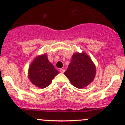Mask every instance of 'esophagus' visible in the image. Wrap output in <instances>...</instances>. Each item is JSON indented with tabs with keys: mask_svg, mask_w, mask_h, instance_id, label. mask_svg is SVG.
Instances as JSON below:
<instances>
[{
	"mask_svg": "<svg viewBox=\"0 0 125 125\" xmlns=\"http://www.w3.org/2000/svg\"><path fill=\"white\" fill-rule=\"evenodd\" d=\"M60 72L61 73H64V70L63 69H61L59 70Z\"/></svg>",
	"mask_w": 125,
	"mask_h": 125,
	"instance_id": "esophagus-1",
	"label": "esophagus"
}]
</instances>
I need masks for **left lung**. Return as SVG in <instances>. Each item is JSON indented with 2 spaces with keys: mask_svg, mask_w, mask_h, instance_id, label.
Returning a JSON list of instances; mask_svg holds the SVG:
<instances>
[{
  "mask_svg": "<svg viewBox=\"0 0 125 125\" xmlns=\"http://www.w3.org/2000/svg\"><path fill=\"white\" fill-rule=\"evenodd\" d=\"M96 66L85 52L73 54L71 62L64 73L72 84L79 89L87 86L95 77Z\"/></svg>",
  "mask_w": 125,
  "mask_h": 125,
  "instance_id": "left-lung-1",
  "label": "left lung"
}]
</instances>
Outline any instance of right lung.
Masks as SVG:
<instances>
[{
  "label": "right lung",
  "mask_w": 125,
  "mask_h": 125,
  "mask_svg": "<svg viewBox=\"0 0 125 125\" xmlns=\"http://www.w3.org/2000/svg\"><path fill=\"white\" fill-rule=\"evenodd\" d=\"M59 73L49 61L46 53L37 56L29 67L28 77L33 85L43 89L51 84L53 79Z\"/></svg>",
  "instance_id": "right-lung-1"
}]
</instances>
